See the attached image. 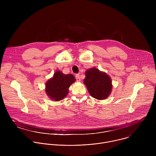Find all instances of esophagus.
Masks as SVG:
<instances>
[{
	"mask_svg": "<svg viewBox=\"0 0 156 156\" xmlns=\"http://www.w3.org/2000/svg\"><path fill=\"white\" fill-rule=\"evenodd\" d=\"M75 77H76V81H77V82H80V80H81V79H80V75L76 74V76H75Z\"/></svg>",
	"mask_w": 156,
	"mask_h": 156,
	"instance_id": "34e87169",
	"label": "esophagus"
}]
</instances>
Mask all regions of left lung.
Listing matches in <instances>:
<instances>
[{
  "mask_svg": "<svg viewBox=\"0 0 156 156\" xmlns=\"http://www.w3.org/2000/svg\"><path fill=\"white\" fill-rule=\"evenodd\" d=\"M83 83L90 95L98 100L107 99L112 90L110 77L106 73L100 71L96 67L86 71Z\"/></svg>",
  "mask_w": 156,
  "mask_h": 156,
  "instance_id": "8db88e82",
  "label": "left lung"
}]
</instances>
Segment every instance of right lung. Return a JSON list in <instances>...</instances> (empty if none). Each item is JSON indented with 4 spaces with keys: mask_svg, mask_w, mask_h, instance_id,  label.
Wrapping results in <instances>:
<instances>
[{
    "mask_svg": "<svg viewBox=\"0 0 156 156\" xmlns=\"http://www.w3.org/2000/svg\"><path fill=\"white\" fill-rule=\"evenodd\" d=\"M75 80L73 75H65L61 71L57 70L46 83V93L54 101H61L67 96L70 85Z\"/></svg>",
    "mask_w": 156,
    "mask_h": 156,
    "instance_id": "1",
    "label": "right lung"
}]
</instances>
